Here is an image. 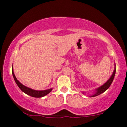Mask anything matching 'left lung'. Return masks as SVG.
<instances>
[{
  "mask_svg": "<svg viewBox=\"0 0 127 127\" xmlns=\"http://www.w3.org/2000/svg\"><path fill=\"white\" fill-rule=\"evenodd\" d=\"M114 66H115V67H114V71H113V74L111 75V76L110 78H109V79L106 81V82L105 83H104L103 85H102L101 86H100V87L96 88V89H95V92H94V94H92L91 95L89 96V97H95V96L100 95V94H102V93H103L104 92L106 91L109 88V86H110L111 85L112 82H113V80H114V76H115L116 68V64H114ZM83 94H85V93H84V92H83Z\"/></svg>",
  "mask_w": 127,
  "mask_h": 127,
  "instance_id": "left-lung-1",
  "label": "left lung"
}]
</instances>
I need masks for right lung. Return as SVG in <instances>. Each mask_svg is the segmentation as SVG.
<instances>
[{
	"label": "right lung",
	"instance_id": "add662e5",
	"mask_svg": "<svg viewBox=\"0 0 127 127\" xmlns=\"http://www.w3.org/2000/svg\"><path fill=\"white\" fill-rule=\"evenodd\" d=\"M12 74H13V78H14V81H15L16 83L18 86V87L20 88L21 91L24 93H25L27 95L32 96L33 97H36V98H39V97H42L46 95L49 93H50L53 89V88H50V89H46V90H42V91H38V90H34V89H31L30 88H28L27 86H24L22 85L16 77L15 75L14 74V71H13V68L12 67Z\"/></svg>",
	"mask_w": 127,
	"mask_h": 127
}]
</instances>
